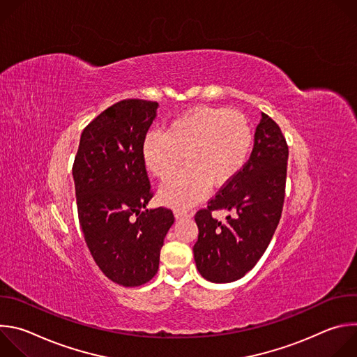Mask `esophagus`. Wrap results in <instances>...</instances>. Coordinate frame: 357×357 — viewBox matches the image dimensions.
<instances>
[{
  "instance_id": "esophagus-1",
  "label": "esophagus",
  "mask_w": 357,
  "mask_h": 357,
  "mask_svg": "<svg viewBox=\"0 0 357 357\" xmlns=\"http://www.w3.org/2000/svg\"><path fill=\"white\" fill-rule=\"evenodd\" d=\"M175 218L176 219H188V218H192V213L190 212H186V211H175Z\"/></svg>"
}]
</instances>
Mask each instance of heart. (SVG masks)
<instances>
[{"instance_id":"heart-1","label":"heart","mask_w":357,"mask_h":357,"mask_svg":"<svg viewBox=\"0 0 357 357\" xmlns=\"http://www.w3.org/2000/svg\"><path fill=\"white\" fill-rule=\"evenodd\" d=\"M254 145L250 121L238 112L199 106L169 123L165 134L149 132L142 142L146 169L168 181L160 199L175 209H186L205 197L208 188L220 189L233 182L245 167Z\"/></svg>"}]
</instances>
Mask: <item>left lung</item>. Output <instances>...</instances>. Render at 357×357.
<instances>
[{
	"label": "left lung",
	"instance_id": "8db88e82",
	"mask_svg": "<svg viewBox=\"0 0 357 357\" xmlns=\"http://www.w3.org/2000/svg\"><path fill=\"white\" fill-rule=\"evenodd\" d=\"M288 145L278 124L261 114L254 148L243 171L195 215L199 229L193 256L197 271L212 282L245 275L267 250L280 223L287 181ZM234 212L222 224L211 212Z\"/></svg>",
	"mask_w": 357,
	"mask_h": 357
}]
</instances>
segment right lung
I'll return each mask as SVG.
<instances>
[{
	"instance_id": "obj_1",
	"label": "right lung",
	"mask_w": 357,
	"mask_h": 357,
	"mask_svg": "<svg viewBox=\"0 0 357 357\" xmlns=\"http://www.w3.org/2000/svg\"><path fill=\"white\" fill-rule=\"evenodd\" d=\"M157 101L121 100L82 132L73 162L79 223L98 268L113 282L139 287L158 271L174 225L167 208L145 209L151 190L142 142Z\"/></svg>"
}]
</instances>
